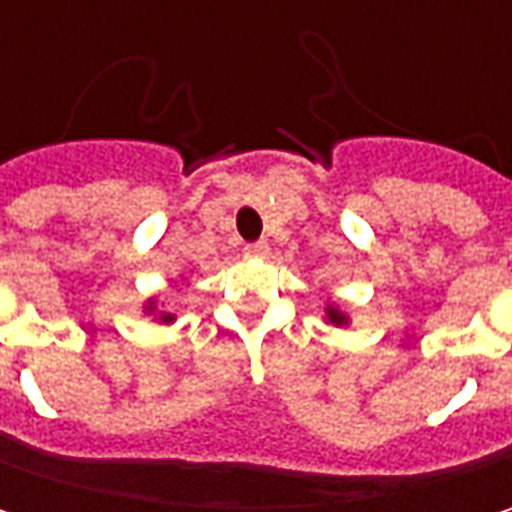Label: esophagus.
Wrapping results in <instances>:
<instances>
[{
    "instance_id": "34e87169",
    "label": "esophagus",
    "mask_w": 512,
    "mask_h": 512,
    "mask_svg": "<svg viewBox=\"0 0 512 512\" xmlns=\"http://www.w3.org/2000/svg\"><path fill=\"white\" fill-rule=\"evenodd\" d=\"M266 252H269V246H266L263 240H257V243H249V246H246V255L249 257H263Z\"/></svg>"
}]
</instances>
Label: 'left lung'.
Masks as SVG:
<instances>
[{
    "label": "left lung",
    "mask_w": 512,
    "mask_h": 512,
    "mask_svg": "<svg viewBox=\"0 0 512 512\" xmlns=\"http://www.w3.org/2000/svg\"><path fill=\"white\" fill-rule=\"evenodd\" d=\"M329 320H332V323H338V326H341V323H344V320H347V317H344V314H341V311H335V308H332V311H329Z\"/></svg>",
    "instance_id": "8db88e82"
}]
</instances>
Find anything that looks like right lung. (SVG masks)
<instances>
[{
	"instance_id": "obj_1",
	"label": "right lung",
	"mask_w": 512,
	"mask_h": 512,
	"mask_svg": "<svg viewBox=\"0 0 512 512\" xmlns=\"http://www.w3.org/2000/svg\"><path fill=\"white\" fill-rule=\"evenodd\" d=\"M168 320H171V317H168Z\"/></svg>"
}]
</instances>
